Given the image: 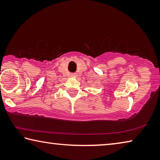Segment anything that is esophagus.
Wrapping results in <instances>:
<instances>
[{
    "instance_id": "1",
    "label": "esophagus",
    "mask_w": 160,
    "mask_h": 160,
    "mask_svg": "<svg viewBox=\"0 0 160 160\" xmlns=\"http://www.w3.org/2000/svg\"><path fill=\"white\" fill-rule=\"evenodd\" d=\"M72 75H75V73H72Z\"/></svg>"
}]
</instances>
